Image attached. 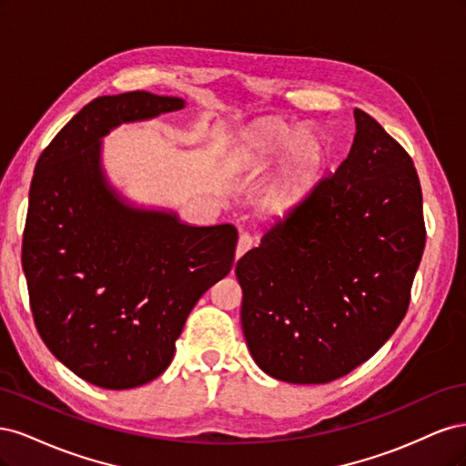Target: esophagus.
Listing matches in <instances>:
<instances>
[{"mask_svg": "<svg viewBox=\"0 0 466 466\" xmlns=\"http://www.w3.org/2000/svg\"><path fill=\"white\" fill-rule=\"evenodd\" d=\"M252 245H255V238H252L248 233L238 235L237 248H235V258H241L247 250L252 248Z\"/></svg>", "mask_w": 466, "mask_h": 466, "instance_id": "1", "label": "esophagus"}]
</instances>
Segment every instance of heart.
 <instances>
[{"label":"heart","mask_w":466,"mask_h":466,"mask_svg":"<svg viewBox=\"0 0 466 466\" xmlns=\"http://www.w3.org/2000/svg\"><path fill=\"white\" fill-rule=\"evenodd\" d=\"M274 161L278 165L268 206L284 211L317 185L327 163V146L313 132H299L279 120H268L237 136L225 155V168L235 177H252Z\"/></svg>","instance_id":"obj_1"}]
</instances>
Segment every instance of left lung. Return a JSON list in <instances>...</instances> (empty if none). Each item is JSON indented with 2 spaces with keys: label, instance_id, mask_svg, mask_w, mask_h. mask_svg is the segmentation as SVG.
Listing matches in <instances>:
<instances>
[{
  "label": "left lung",
  "instance_id": "left-lung-1",
  "mask_svg": "<svg viewBox=\"0 0 466 466\" xmlns=\"http://www.w3.org/2000/svg\"><path fill=\"white\" fill-rule=\"evenodd\" d=\"M336 173L237 262L252 360L278 380L320 385L368 361L397 330L426 245L410 155L354 110Z\"/></svg>",
  "mask_w": 466,
  "mask_h": 466
}]
</instances>
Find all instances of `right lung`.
Returning <instances> with one entry per match:
<instances>
[{
    "mask_svg": "<svg viewBox=\"0 0 466 466\" xmlns=\"http://www.w3.org/2000/svg\"><path fill=\"white\" fill-rule=\"evenodd\" d=\"M147 91L96 96L42 151L23 233L36 330L67 370L122 390L159 377L202 295L229 274L237 229L136 208L110 185L101 139L185 108Z\"/></svg>",
    "mask_w": 466,
    "mask_h": 466,
    "instance_id": "add662e5",
    "label": "right lung"
}]
</instances>
